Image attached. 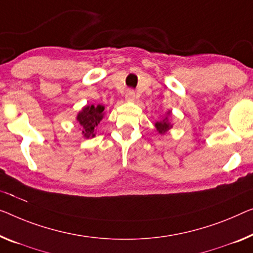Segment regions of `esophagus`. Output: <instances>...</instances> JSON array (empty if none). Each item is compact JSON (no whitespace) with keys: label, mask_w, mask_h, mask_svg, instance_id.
<instances>
[{"label":"esophagus","mask_w":253,"mask_h":253,"mask_svg":"<svg viewBox=\"0 0 253 253\" xmlns=\"http://www.w3.org/2000/svg\"><path fill=\"white\" fill-rule=\"evenodd\" d=\"M135 92L133 89H128L126 92V95H125V99L126 101H129V102H131V101L135 100Z\"/></svg>","instance_id":"34e87169"}]
</instances>
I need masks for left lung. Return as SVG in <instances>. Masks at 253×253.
<instances>
[{"label":"left lung","mask_w":253,"mask_h":253,"mask_svg":"<svg viewBox=\"0 0 253 253\" xmlns=\"http://www.w3.org/2000/svg\"><path fill=\"white\" fill-rule=\"evenodd\" d=\"M171 127H172V124H170V122H169V119L167 118V117L164 118L163 120H160V122L156 123V128H157V130L159 131V134L167 133V131L170 129Z\"/></svg>","instance_id":"8db88e82"}]
</instances>
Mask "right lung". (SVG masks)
I'll list each match as a JSON object with an SVG mask.
<instances>
[{"label": "right lung", "instance_id": "right-lung-1", "mask_svg": "<svg viewBox=\"0 0 253 253\" xmlns=\"http://www.w3.org/2000/svg\"><path fill=\"white\" fill-rule=\"evenodd\" d=\"M104 116L103 105H86L77 115V122L82 127V134L85 138L95 136L96 126Z\"/></svg>", "mask_w": 253, "mask_h": 253}]
</instances>
